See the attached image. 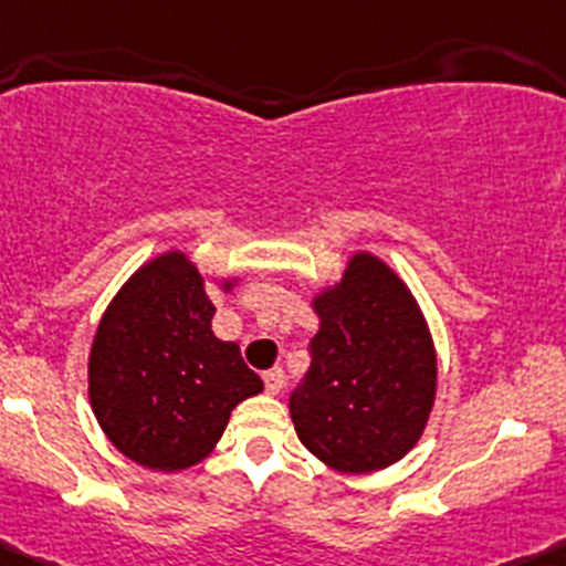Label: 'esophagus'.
<instances>
[{"mask_svg": "<svg viewBox=\"0 0 566 566\" xmlns=\"http://www.w3.org/2000/svg\"><path fill=\"white\" fill-rule=\"evenodd\" d=\"M264 387L270 395H277L283 389V370L281 368H272L264 370Z\"/></svg>", "mask_w": 566, "mask_h": 566, "instance_id": "34e87169", "label": "esophagus"}]
</instances>
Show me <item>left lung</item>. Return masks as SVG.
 I'll return each mask as SVG.
<instances>
[{
    "label": "left lung",
    "mask_w": 566,
    "mask_h": 566,
    "mask_svg": "<svg viewBox=\"0 0 566 566\" xmlns=\"http://www.w3.org/2000/svg\"><path fill=\"white\" fill-rule=\"evenodd\" d=\"M318 332L305 384L291 395L307 452L343 474H370L417 447L436 403V346L403 277L368 250L313 294Z\"/></svg>",
    "instance_id": "left-lung-1"
}]
</instances>
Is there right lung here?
Returning a JSON list of instances; mask_svg holds the SVG:
<instances>
[{
	"label": "right lung",
	"instance_id": "add662e5",
	"mask_svg": "<svg viewBox=\"0 0 566 566\" xmlns=\"http://www.w3.org/2000/svg\"><path fill=\"white\" fill-rule=\"evenodd\" d=\"M240 275L214 281L223 294ZM207 275L182 250L138 266L108 302L90 348V403L133 463L185 471L223 436L231 411L264 389L240 346L212 332Z\"/></svg>",
	"mask_w": 566,
	"mask_h": 566
}]
</instances>
